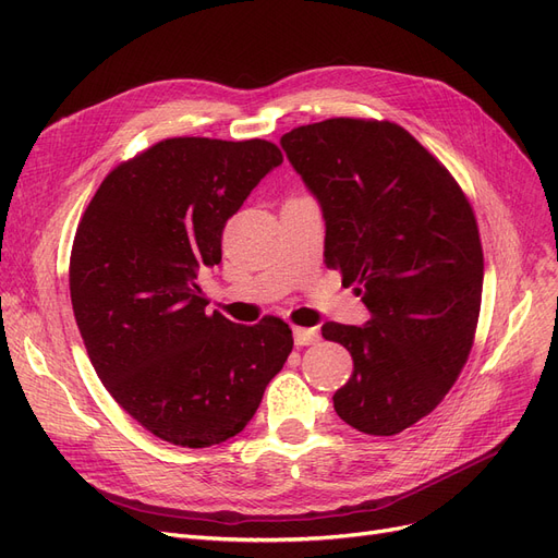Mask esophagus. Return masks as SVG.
Segmentation results:
<instances>
[{"instance_id": "34e87169", "label": "esophagus", "mask_w": 558, "mask_h": 558, "mask_svg": "<svg viewBox=\"0 0 558 558\" xmlns=\"http://www.w3.org/2000/svg\"><path fill=\"white\" fill-rule=\"evenodd\" d=\"M293 337H295L298 347H310V344H316L320 340V335H318L316 328H295Z\"/></svg>"}]
</instances>
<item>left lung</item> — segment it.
<instances>
[{
	"mask_svg": "<svg viewBox=\"0 0 558 558\" xmlns=\"http://www.w3.org/2000/svg\"><path fill=\"white\" fill-rule=\"evenodd\" d=\"M326 218V265L356 283L367 326L328 320L347 347L335 412L365 435L428 416L468 363L482 307L475 211L447 167L412 134L375 118H328L281 137Z\"/></svg>",
	"mask_w": 558,
	"mask_h": 558,
	"instance_id": "8db88e82",
	"label": "left lung"
}]
</instances>
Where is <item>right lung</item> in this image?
Returning <instances> with one entry per match:
<instances>
[{"label": "right lung", "instance_id": "obj_1", "mask_svg": "<svg viewBox=\"0 0 558 558\" xmlns=\"http://www.w3.org/2000/svg\"><path fill=\"white\" fill-rule=\"evenodd\" d=\"M277 144L172 137L123 160L83 211L70 256L76 326L97 377L160 440L205 449L244 430L293 349L286 320L207 314L197 275Z\"/></svg>", "mask_w": 558, "mask_h": 558}]
</instances>
